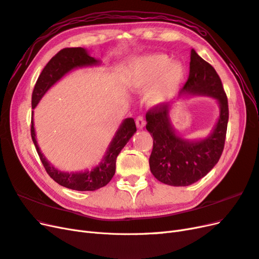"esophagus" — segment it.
<instances>
[{"mask_svg": "<svg viewBox=\"0 0 259 259\" xmlns=\"http://www.w3.org/2000/svg\"><path fill=\"white\" fill-rule=\"evenodd\" d=\"M135 122H136V126L138 127V128H144L145 127V125H146V122H145V120H144V117L143 116H137L136 117V120H135Z\"/></svg>", "mask_w": 259, "mask_h": 259, "instance_id": "1", "label": "esophagus"}]
</instances>
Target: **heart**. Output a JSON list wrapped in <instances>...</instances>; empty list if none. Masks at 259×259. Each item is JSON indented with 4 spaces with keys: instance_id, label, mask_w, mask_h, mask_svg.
Returning <instances> with one entry per match:
<instances>
[{
    "instance_id": "1",
    "label": "heart",
    "mask_w": 259,
    "mask_h": 259,
    "mask_svg": "<svg viewBox=\"0 0 259 259\" xmlns=\"http://www.w3.org/2000/svg\"><path fill=\"white\" fill-rule=\"evenodd\" d=\"M185 77V67L179 61L170 60L165 54H151L133 60L125 75L126 84L133 91H142L148 85L146 101L155 106L166 101L179 88Z\"/></svg>"
}]
</instances>
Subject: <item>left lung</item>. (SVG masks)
<instances>
[{
    "label": "left lung",
    "instance_id": "1",
    "mask_svg": "<svg viewBox=\"0 0 259 259\" xmlns=\"http://www.w3.org/2000/svg\"><path fill=\"white\" fill-rule=\"evenodd\" d=\"M180 95H206L219 104V117L210 134L188 140L176 134L169 120L168 105L151 108L146 114V128L153 138L149 165L159 182L175 187L197 183L213 168L223 153L229 119L228 99L216 70L194 50L190 55L189 77Z\"/></svg>",
    "mask_w": 259,
    "mask_h": 259
}]
</instances>
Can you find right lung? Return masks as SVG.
I'll return each instance as SVG.
<instances>
[{"mask_svg":"<svg viewBox=\"0 0 259 259\" xmlns=\"http://www.w3.org/2000/svg\"><path fill=\"white\" fill-rule=\"evenodd\" d=\"M98 64H100V61L90 56L88 51L82 48H69L59 51L44 67L43 71L35 83L32 93V100H31L32 109L36 107L38 101L45 95V93L71 70L81 67L95 66ZM135 132L136 124L134 119L133 117L125 119L120 125L119 130L116 131L110 145H109L103 161L96 167H94L91 170L79 171V173H74V171L68 173V171H61L54 167L41 152L35 138L33 112L32 117H31V137H32L37 154L40 156L48 174L60 186L77 191L97 190L110 182L115 173V162L117 155H119L124 146L127 144L131 137L135 134Z\"/></svg>","mask_w":259,"mask_h":259,"instance_id":"obj_1","label":"right lung"}]
</instances>
